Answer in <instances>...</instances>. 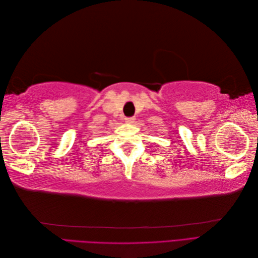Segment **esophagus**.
I'll return each instance as SVG.
<instances>
[{
  "label": "esophagus",
  "instance_id": "1",
  "mask_svg": "<svg viewBox=\"0 0 258 258\" xmlns=\"http://www.w3.org/2000/svg\"><path fill=\"white\" fill-rule=\"evenodd\" d=\"M135 120H136L135 117H126V118H124V121L128 123H134Z\"/></svg>",
  "mask_w": 258,
  "mask_h": 258
}]
</instances>
